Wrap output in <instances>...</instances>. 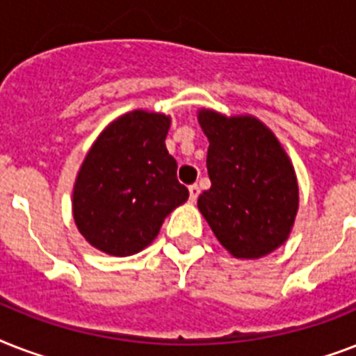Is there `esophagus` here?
<instances>
[{
    "instance_id": "obj_1",
    "label": "esophagus",
    "mask_w": 356,
    "mask_h": 356,
    "mask_svg": "<svg viewBox=\"0 0 356 356\" xmlns=\"http://www.w3.org/2000/svg\"><path fill=\"white\" fill-rule=\"evenodd\" d=\"M188 192H190V201H195L197 200V195H200V186H197V184H190Z\"/></svg>"
}]
</instances>
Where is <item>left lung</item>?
Segmentation results:
<instances>
[{"label": "left lung", "instance_id": "left-lung-1", "mask_svg": "<svg viewBox=\"0 0 356 356\" xmlns=\"http://www.w3.org/2000/svg\"><path fill=\"white\" fill-rule=\"evenodd\" d=\"M212 186L197 209L234 259H260L286 242L299 207L296 172L275 134L254 116L201 108Z\"/></svg>", "mask_w": 356, "mask_h": 356}]
</instances>
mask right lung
Returning <instances> with one entry per match:
<instances>
[{"mask_svg": "<svg viewBox=\"0 0 356 356\" xmlns=\"http://www.w3.org/2000/svg\"><path fill=\"white\" fill-rule=\"evenodd\" d=\"M170 116L131 111L92 144L74 184V220L86 242L113 257L147 248L188 200L166 149Z\"/></svg>", "mask_w": 356, "mask_h": 356, "instance_id": "obj_1", "label": "right lung"}]
</instances>
